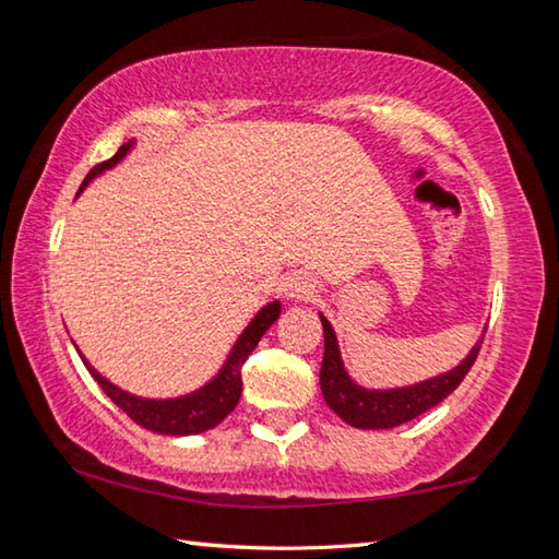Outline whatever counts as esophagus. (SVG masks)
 Instances as JSON below:
<instances>
[{
	"mask_svg": "<svg viewBox=\"0 0 559 559\" xmlns=\"http://www.w3.org/2000/svg\"><path fill=\"white\" fill-rule=\"evenodd\" d=\"M316 293V281L306 273H293L283 281V296L288 300H308Z\"/></svg>",
	"mask_w": 559,
	"mask_h": 559,
	"instance_id": "1",
	"label": "esophagus"
}]
</instances>
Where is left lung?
Returning a JSON list of instances; mask_svg holds the SVG:
<instances>
[{"mask_svg":"<svg viewBox=\"0 0 559 559\" xmlns=\"http://www.w3.org/2000/svg\"><path fill=\"white\" fill-rule=\"evenodd\" d=\"M318 316L320 323H323L325 335V355L323 367H320V390H323V400L330 409L355 429L400 427V424L412 421L424 412H429L431 406L441 404L463 382V377L468 374L478 357L480 343H484V335H480L476 340V345L471 347V353L449 372H441L437 377H429V380L406 386H392V390H372V386H362L349 377L343 362V355H340L333 325H330V320L323 313Z\"/></svg>","mask_w":559,"mask_h":559,"instance_id":"1","label":"left lung"}]
</instances>
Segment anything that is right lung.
Listing matches in <instances>:
<instances>
[{
    "label": "right lung",
    "instance_id": "add662e5",
    "mask_svg": "<svg viewBox=\"0 0 559 559\" xmlns=\"http://www.w3.org/2000/svg\"><path fill=\"white\" fill-rule=\"evenodd\" d=\"M135 147V140L120 145V150L112 155L108 163L93 167L88 177L83 179L79 194L86 189L93 179L100 177L106 169H112L120 165L122 159L130 155V150ZM75 194V197H79ZM281 316V300H271L263 306L257 316L251 318V323L243 328V333L236 337L234 347L226 355L222 370L216 372L210 382L202 384L200 390L182 394V396H169V400H147V396L130 394L120 390L118 384L106 380L96 367H93L79 347V355L86 365V370L93 374V380L100 384V390L106 392L112 402H116L122 412H126L132 421L145 427L147 431L165 433V437H192V433H204L214 429L216 424H222L226 416L234 412V406L239 404L241 396V365L246 362L253 349H257L259 340L263 333L276 323Z\"/></svg>",
    "mask_w": 559,
    "mask_h": 559
}]
</instances>
